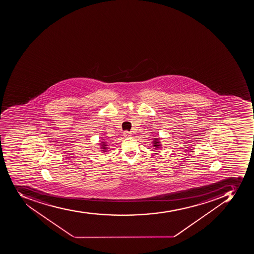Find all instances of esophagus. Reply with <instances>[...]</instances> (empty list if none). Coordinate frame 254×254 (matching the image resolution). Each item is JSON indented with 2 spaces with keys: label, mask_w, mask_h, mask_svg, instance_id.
Listing matches in <instances>:
<instances>
[{
  "label": "esophagus",
  "mask_w": 254,
  "mask_h": 254,
  "mask_svg": "<svg viewBox=\"0 0 254 254\" xmlns=\"http://www.w3.org/2000/svg\"><path fill=\"white\" fill-rule=\"evenodd\" d=\"M124 136L125 137H130V136H132V133H131L130 132H128V131H125Z\"/></svg>",
  "instance_id": "obj_1"
}]
</instances>
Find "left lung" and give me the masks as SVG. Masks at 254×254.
<instances>
[{"mask_svg": "<svg viewBox=\"0 0 254 254\" xmlns=\"http://www.w3.org/2000/svg\"><path fill=\"white\" fill-rule=\"evenodd\" d=\"M153 147H155V148H156V149H158L159 148H160V147L161 146V144H160V141H159V139L158 138H153Z\"/></svg>", "mask_w": 254, "mask_h": 254, "instance_id": "8db88e82", "label": "left lung"}]
</instances>
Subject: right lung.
Segmentation results:
<instances>
[{"mask_svg":"<svg viewBox=\"0 0 254 254\" xmlns=\"http://www.w3.org/2000/svg\"><path fill=\"white\" fill-rule=\"evenodd\" d=\"M101 149L103 152H106V149H107V144H106V142H101Z\"/></svg>","mask_w":254,"mask_h":254,"instance_id":"1","label":"right lung"}]
</instances>
